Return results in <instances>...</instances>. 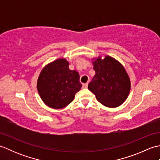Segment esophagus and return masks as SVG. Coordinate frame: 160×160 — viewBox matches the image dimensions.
<instances>
[{"label":"esophagus","instance_id":"1","mask_svg":"<svg viewBox=\"0 0 160 160\" xmlns=\"http://www.w3.org/2000/svg\"><path fill=\"white\" fill-rule=\"evenodd\" d=\"M87 87H88V82L82 84V88H84V89H86V88H87Z\"/></svg>","mask_w":160,"mask_h":160}]
</instances>
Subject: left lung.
Returning <instances> with one entry per match:
<instances>
[{"mask_svg":"<svg viewBox=\"0 0 160 160\" xmlns=\"http://www.w3.org/2000/svg\"><path fill=\"white\" fill-rule=\"evenodd\" d=\"M96 75L88 85L98 101L104 106L114 108L127 99L131 89V82L124 67L110 56L99 57L93 61Z\"/></svg>","mask_w":160,"mask_h":160,"instance_id":"1","label":"left lung"}]
</instances>
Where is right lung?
Wrapping results in <instances>:
<instances>
[{"mask_svg": "<svg viewBox=\"0 0 160 160\" xmlns=\"http://www.w3.org/2000/svg\"><path fill=\"white\" fill-rule=\"evenodd\" d=\"M81 87L79 73L69 69V62L64 58L44 67L37 82V89L44 103L55 109L70 104Z\"/></svg>", "mask_w": 160, "mask_h": 160, "instance_id": "right-lung-1", "label": "right lung"}]
</instances>
